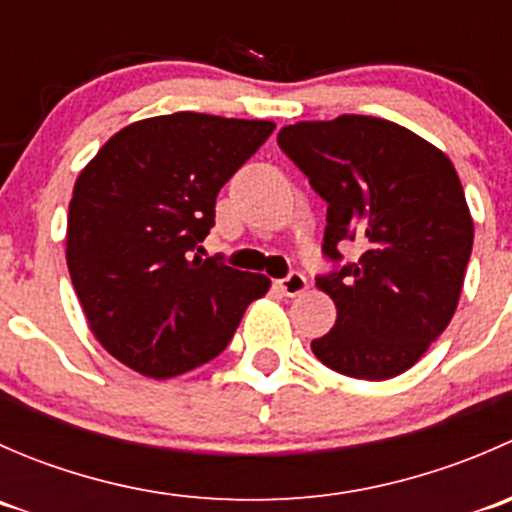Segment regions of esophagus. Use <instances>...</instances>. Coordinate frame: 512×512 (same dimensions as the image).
<instances>
[{"mask_svg":"<svg viewBox=\"0 0 512 512\" xmlns=\"http://www.w3.org/2000/svg\"><path fill=\"white\" fill-rule=\"evenodd\" d=\"M277 287H280V292L287 294V297H299L302 292H307V277H304L302 272H289L285 280L277 282Z\"/></svg>","mask_w":512,"mask_h":512,"instance_id":"34e87169","label":"esophagus"}]
</instances>
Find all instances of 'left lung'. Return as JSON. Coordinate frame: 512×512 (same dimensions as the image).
I'll return each mask as SVG.
<instances>
[{
    "label": "left lung",
    "mask_w": 512,
    "mask_h": 512,
    "mask_svg": "<svg viewBox=\"0 0 512 512\" xmlns=\"http://www.w3.org/2000/svg\"><path fill=\"white\" fill-rule=\"evenodd\" d=\"M285 156L327 200L322 252L334 270L317 287L337 324L312 352L366 381L404 374L451 322L473 250V220L446 153L374 116L299 121L277 136ZM359 241L341 265L338 245Z\"/></svg>",
    "instance_id": "left-lung-1"
}]
</instances>
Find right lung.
Segmentation results:
<instances>
[{
  "label": "right lung",
  "mask_w": 512,
  "mask_h": 512,
  "mask_svg": "<svg viewBox=\"0 0 512 512\" xmlns=\"http://www.w3.org/2000/svg\"><path fill=\"white\" fill-rule=\"evenodd\" d=\"M275 131L272 121L178 111L121 128L81 170L66 265L89 327L121 364L185 374L230 344L265 275L190 255L215 225V198Z\"/></svg>",
  "instance_id": "obj_1"
}]
</instances>
